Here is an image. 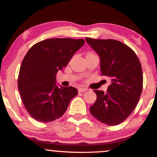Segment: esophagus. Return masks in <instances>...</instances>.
<instances>
[{"label": "esophagus", "mask_w": 157, "mask_h": 157, "mask_svg": "<svg viewBox=\"0 0 157 157\" xmlns=\"http://www.w3.org/2000/svg\"><path fill=\"white\" fill-rule=\"evenodd\" d=\"M86 90H87V89H86V88H79V89H78V91H79V92H84V91H86Z\"/></svg>", "instance_id": "34e87169"}]
</instances>
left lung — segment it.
Here are the masks:
<instances>
[{"label":"left lung","instance_id":"8db88e82","mask_svg":"<svg viewBox=\"0 0 157 157\" xmlns=\"http://www.w3.org/2000/svg\"><path fill=\"white\" fill-rule=\"evenodd\" d=\"M86 40L100 57L101 75L111 80L106 93L94 90L97 100L90 112L102 123L118 125L137 105L143 82L141 64L135 52L120 41L89 37Z\"/></svg>","mask_w":157,"mask_h":157}]
</instances>
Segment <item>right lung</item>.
<instances>
[{"instance_id": "1", "label": "right lung", "mask_w": 157, "mask_h": 157, "mask_svg": "<svg viewBox=\"0 0 157 157\" xmlns=\"http://www.w3.org/2000/svg\"><path fill=\"white\" fill-rule=\"evenodd\" d=\"M84 44L83 39H46L32 46L26 53L17 85L23 105L35 120L48 122L60 118L78 94L72 86H57L56 75Z\"/></svg>"}]
</instances>
